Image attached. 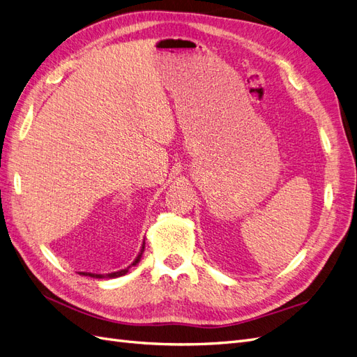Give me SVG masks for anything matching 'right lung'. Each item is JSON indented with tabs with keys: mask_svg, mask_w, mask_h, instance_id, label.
Masks as SVG:
<instances>
[{
	"mask_svg": "<svg viewBox=\"0 0 357 357\" xmlns=\"http://www.w3.org/2000/svg\"><path fill=\"white\" fill-rule=\"evenodd\" d=\"M143 252H144V241H143V245H142V250H139L138 256L135 257V261L129 266H126L125 269H121V271H114V273H109V274H93V273H79V274L80 275H86V277H92V278H116V277H122V275H125L129 271V268L138 265L139 259H142V256H143Z\"/></svg>",
	"mask_w": 357,
	"mask_h": 357,
	"instance_id": "1",
	"label": "right lung"
}]
</instances>
